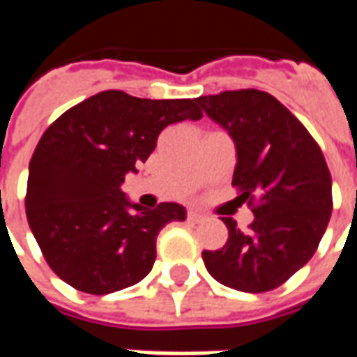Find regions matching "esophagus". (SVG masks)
I'll list each match as a JSON object with an SVG mask.
<instances>
[{"instance_id":"1","label":"esophagus","mask_w":357,"mask_h":357,"mask_svg":"<svg viewBox=\"0 0 357 357\" xmlns=\"http://www.w3.org/2000/svg\"><path fill=\"white\" fill-rule=\"evenodd\" d=\"M187 220H189V222H193V224H201V222L206 220V216L201 214V212H197V210H189V212H187Z\"/></svg>"}]
</instances>
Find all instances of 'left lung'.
Listing matches in <instances>:
<instances>
[{
	"mask_svg": "<svg viewBox=\"0 0 357 357\" xmlns=\"http://www.w3.org/2000/svg\"><path fill=\"white\" fill-rule=\"evenodd\" d=\"M237 147L233 187L255 212L248 231L225 218L229 239L204 250L208 273L243 292H268L315 255L333 210L331 172L317 141L273 95L235 89L197 97Z\"/></svg>",
	"mask_w": 357,
	"mask_h": 357,
	"instance_id": "1",
	"label": "left lung"
}]
</instances>
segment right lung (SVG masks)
<instances>
[{"label":"right lung","instance_id":"obj_1","mask_svg":"<svg viewBox=\"0 0 357 357\" xmlns=\"http://www.w3.org/2000/svg\"><path fill=\"white\" fill-rule=\"evenodd\" d=\"M201 120L195 99H139L107 89L63 112L30 158L26 218L50 268L76 291L109 294L153 269L156 235L185 208L147 210L120 185L155 151L164 128Z\"/></svg>","mask_w":357,"mask_h":357}]
</instances>
